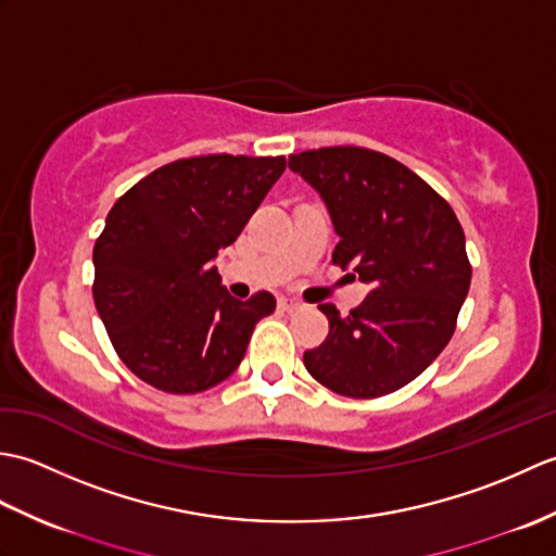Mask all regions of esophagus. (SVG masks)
Segmentation results:
<instances>
[{"mask_svg": "<svg viewBox=\"0 0 556 556\" xmlns=\"http://www.w3.org/2000/svg\"><path fill=\"white\" fill-rule=\"evenodd\" d=\"M277 305H279V308L285 311V313H296V311L303 308V305H301L299 301H293V299H279Z\"/></svg>", "mask_w": 556, "mask_h": 556, "instance_id": "esophagus-1", "label": "esophagus"}]
</instances>
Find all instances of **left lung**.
Here are the masks:
<instances>
[{"label": "left lung", "mask_w": 556, "mask_h": 556, "mask_svg": "<svg viewBox=\"0 0 556 556\" xmlns=\"http://www.w3.org/2000/svg\"><path fill=\"white\" fill-rule=\"evenodd\" d=\"M327 203L339 233L332 263L372 285L341 317L320 305L329 334L303 353L332 392L377 399L406 387L452 339L470 287L466 236L452 205L384 152L334 146L289 157Z\"/></svg>", "instance_id": "8db88e82"}]
</instances>
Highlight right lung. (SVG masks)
<instances>
[{"mask_svg": "<svg viewBox=\"0 0 556 556\" xmlns=\"http://www.w3.org/2000/svg\"><path fill=\"white\" fill-rule=\"evenodd\" d=\"M287 169L285 155L164 164L116 200L92 248V299L126 368L167 394H198L239 368L267 291L236 301L212 260Z\"/></svg>", "mask_w": 556, "mask_h": 556, "instance_id": "add662e5", "label": "right lung"}]
</instances>
